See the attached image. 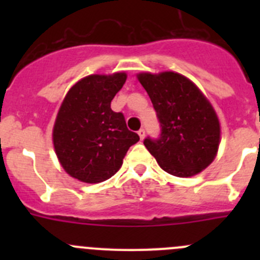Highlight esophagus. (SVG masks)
I'll use <instances>...</instances> for the list:
<instances>
[{
    "instance_id": "1",
    "label": "esophagus",
    "mask_w": 260,
    "mask_h": 260,
    "mask_svg": "<svg viewBox=\"0 0 260 260\" xmlns=\"http://www.w3.org/2000/svg\"><path fill=\"white\" fill-rule=\"evenodd\" d=\"M138 136H140L141 140H143V138H145V136H146V131L143 129V128H141V129L138 131Z\"/></svg>"
}]
</instances>
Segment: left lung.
I'll list each match as a JSON object with an SVG mask.
<instances>
[{
    "label": "left lung",
    "mask_w": 260,
    "mask_h": 260,
    "mask_svg": "<svg viewBox=\"0 0 260 260\" xmlns=\"http://www.w3.org/2000/svg\"><path fill=\"white\" fill-rule=\"evenodd\" d=\"M138 80L151 98L161 135L143 143L162 170L190 177L214 161L220 143V123L200 89L174 72L141 73Z\"/></svg>",
    "instance_id": "8db88e82"
}]
</instances>
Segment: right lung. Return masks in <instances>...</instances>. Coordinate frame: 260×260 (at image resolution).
Masks as SVG:
<instances>
[{
	"mask_svg": "<svg viewBox=\"0 0 260 260\" xmlns=\"http://www.w3.org/2000/svg\"><path fill=\"white\" fill-rule=\"evenodd\" d=\"M127 79L125 73L89 75L72 86L52 129L62 169L74 179L98 183L112 177L140 136L127 128L123 113L111 102Z\"/></svg>",
	"mask_w": 260,
	"mask_h": 260,
	"instance_id": "obj_1",
	"label": "right lung"
}]
</instances>
